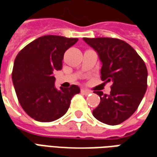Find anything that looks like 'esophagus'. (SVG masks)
<instances>
[{
    "instance_id": "obj_1",
    "label": "esophagus",
    "mask_w": 157,
    "mask_h": 157,
    "mask_svg": "<svg viewBox=\"0 0 157 157\" xmlns=\"http://www.w3.org/2000/svg\"><path fill=\"white\" fill-rule=\"evenodd\" d=\"M81 92H82V94H84V95L86 96L89 95V94L91 93L90 91H88V90H86V89H82V90H81Z\"/></svg>"
}]
</instances>
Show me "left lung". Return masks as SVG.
Here are the masks:
<instances>
[{"instance_id":"8db88e82","label":"left lung","mask_w":157,"mask_h":157,"mask_svg":"<svg viewBox=\"0 0 157 157\" xmlns=\"http://www.w3.org/2000/svg\"><path fill=\"white\" fill-rule=\"evenodd\" d=\"M98 55L102 63L101 79L112 82L110 94L95 92L99 105L92 111L98 120L117 125L136 111L147 87L145 62L126 42L111 38H83Z\"/></svg>"}]
</instances>
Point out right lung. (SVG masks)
<instances>
[{
	"label": "right lung",
	"instance_id": "1",
	"mask_svg": "<svg viewBox=\"0 0 157 157\" xmlns=\"http://www.w3.org/2000/svg\"><path fill=\"white\" fill-rule=\"evenodd\" d=\"M78 41L57 35H46L31 42L17 55L12 82L23 110L39 122H52L67 112L72 97L80 87H55L54 72L62 69L65 52Z\"/></svg>",
	"mask_w": 157,
	"mask_h": 157
}]
</instances>
